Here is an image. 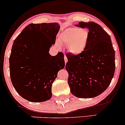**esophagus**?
<instances>
[{"mask_svg": "<svg viewBox=\"0 0 125 125\" xmlns=\"http://www.w3.org/2000/svg\"><path fill=\"white\" fill-rule=\"evenodd\" d=\"M64 61H65V64H67V61H68V58H67V56H66V55H65V56H64Z\"/></svg>", "mask_w": 125, "mask_h": 125, "instance_id": "obj_1", "label": "esophagus"}]
</instances>
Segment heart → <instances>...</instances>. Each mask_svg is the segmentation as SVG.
Here are the masks:
<instances>
[{
    "mask_svg": "<svg viewBox=\"0 0 125 125\" xmlns=\"http://www.w3.org/2000/svg\"><path fill=\"white\" fill-rule=\"evenodd\" d=\"M89 32L81 28L67 29L59 35L58 42L60 44L67 46L68 51L72 55H77L84 52L88 43ZM56 46L60 47L57 43Z\"/></svg>",
    "mask_w": 125,
    "mask_h": 125,
    "instance_id": "heart-1",
    "label": "heart"
}]
</instances>
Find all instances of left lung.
<instances>
[{"label": "left lung", "instance_id": "left-lung-1", "mask_svg": "<svg viewBox=\"0 0 125 125\" xmlns=\"http://www.w3.org/2000/svg\"><path fill=\"white\" fill-rule=\"evenodd\" d=\"M89 30L87 47L83 53L67 54L68 83L75 97L89 98L101 94L110 85L115 72V50L110 36L94 22L75 25Z\"/></svg>", "mask_w": 125, "mask_h": 125}]
</instances>
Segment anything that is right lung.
<instances>
[{
  "mask_svg": "<svg viewBox=\"0 0 125 125\" xmlns=\"http://www.w3.org/2000/svg\"><path fill=\"white\" fill-rule=\"evenodd\" d=\"M60 28L57 22L30 24L14 41L9 58L11 81L28 101L43 102L52 97V84L65 67L62 53L49 54Z\"/></svg>",
  "mask_w": 125,
  "mask_h": 125,
  "instance_id": "add662e5",
  "label": "right lung"
}]
</instances>
